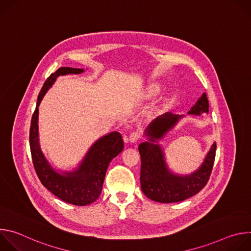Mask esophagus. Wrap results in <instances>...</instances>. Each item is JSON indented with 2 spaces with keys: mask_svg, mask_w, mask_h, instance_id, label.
Instances as JSON below:
<instances>
[{
  "mask_svg": "<svg viewBox=\"0 0 251 251\" xmlns=\"http://www.w3.org/2000/svg\"><path fill=\"white\" fill-rule=\"evenodd\" d=\"M140 138H141V133H140L139 131H133V132L129 135L128 140H129L130 142L134 143V142H137L138 140H140Z\"/></svg>",
  "mask_w": 251,
  "mask_h": 251,
  "instance_id": "1",
  "label": "esophagus"
}]
</instances>
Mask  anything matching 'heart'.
<instances>
[{
    "mask_svg": "<svg viewBox=\"0 0 251 251\" xmlns=\"http://www.w3.org/2000/svg\"><path fill=\"white\" fill-rule=\"evenodd\" d=\"M156 90H157V88H156V87H154V86H153V87H151V88H150V92H151V93H153V92H155V91H156Z\"/></svg>",
    "mask_w": 251,
    "mask_h": 251,
    "instance_id": "b5f03b06",
    "label": "heart"
}]
</instances>
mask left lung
Returning a JSON list of instances; mask_svg holds the SVG:
<instances>
[{"label": "left lung", "mask_w": 251, "mask_h": 251, "mask_svg": "<svg viewBox=\"0 0 251 251\" xmlns=\"http://www.w3.org/2000/svg\"><path fill=\"white\" fill-rule=\"evenodd\" d=\"M208 112L206 94L198 100L189 111L190 114L200 115ZM181 116L166 113L156 118L147 128L146 135L150 141L156 142L170 130ZM141 156L140 182L142 192L147 198L159 202H178L197 195L207 184L216 158L217 144L213 143L201 167L190 176H178L169 172L166 167L161 147L154 143L144 142L139 145Z\"/></svg>", "instance_id": "1"}]
</instances>
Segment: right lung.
<instances>
[{
	"instance_id": "1",
	"label": "right lung",
	"mask_w": 251,
	"mask_h": 251,
	"mask_svg": "<svg viewBox=\"0 0 251 251\" xmlns=\"http://www.w3.org/2000/svg\"><path fill=\"white\" fill-rule=\"evenodd\" d=\"M82 71L83 69L80 68L60 67L48 77L40 91L29 128L30 154L33 168L40 181L58 199L75 205H86L98 199L109 163L124 148L121 134L118 132L110 133L99 139L90 148L78 170L62 174L56 173L42 153L38 133L39 105L56 77L68 74L77 75Z\"/></svg>"
}]
</instances>
